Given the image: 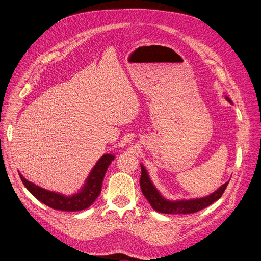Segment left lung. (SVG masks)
<instances>
[{
	"label": "left lung",
	"mask_w": 261,
	"mask_h": 261,
	"mask_svg": "<svg viewBox=\"0 0 261 261\" xmlns=\"http://www.w3.org/2000/svg\"><path fill=\"white\" fill-rule=\"evenodd\" d=\"M226 99L230 101L227 97ZM141 168H142V174L140 179V184L142 188V193L145 196V198L149 201L152 208L163 214L187 215V214L197 213L205 207L210 206L211 204L216 202L218 199H220L228 184V182H226L218 190H216L214 194L205 198L193 199V200H181V201H169V200L164 199L160 195L156 188L153 186L151 181H150L145 167L141 165Z\"/></svg>",
	"instance_id": "1"
}]
</instances>
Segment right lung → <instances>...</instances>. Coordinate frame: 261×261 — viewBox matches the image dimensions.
Masks as SVG:
<instances>
[{"label":"right lung","mask_w":261,"mask_h":261,"mask_svg":"<svg viewBox=\"0 0 261 261\" xmlns=\"http://www.w3.org/2000/svg\"><path fill=\"white\" fill-rule=\"evenodd\" d=\"M114 160V155L105 154L96 163L93 170L91 171L88 180L82 187L81 191L71 197H65L57 193L41 188L34 183L24 179V176L19 173L21 180L25 187L30 190V193L37 198L40 202L44 203L48 207L64 212H77L86 210L93 204L100 195L101 185L106 171L110 165V163Z\"/></svg>","instance_id":"add662e5"}]
</instances>
